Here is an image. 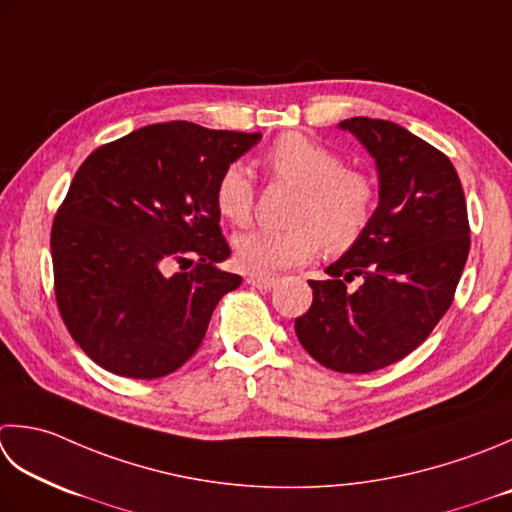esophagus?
Listing matches in <instances>:
<instances>
[{"label": "esophagus", "mask_w": 512, "mask_h": 512, "mask_svg": "<svg viewBox=\"0 0 512 512\" xmlns=\"http://www.w3.org/2000/svg\"><path fill=\"white\" fill-rule=\"evenodd\" d=\"M246 282L253 286V288H259V290H270V288L277 284V277L275 275H255V273H250L246 277Z\"/></svg>", "instance_id": "esophagus-1"}]
</instances>
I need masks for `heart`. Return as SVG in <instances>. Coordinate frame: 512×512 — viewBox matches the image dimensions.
I'll use <instances>...</instances> for the list:
<instances>
[{
	"label": "heart",
	"instance_id": "b5f03b06",
	"mask_svg": "<svg viewBox=\"0 0 512 512\" xmlns=\"http://www.w3.org/2000/svg\"><path fill=\"white\" fill-rule=\"evenodd\" d=\"M268 173L299 186L288 228H257L235 237V257L250 273L306 264L319 248L346 253L366 235L375 219L377 186L364 170L346 168L335 150L302 133H284L266 150ZM215 206L230 224L253 217L255 188L244 164H230L215 184Z\"/></svg>",
	"mask_w": 512,
	"mask_h": 512
}]
</instances>
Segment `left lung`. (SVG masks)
I'll use <instances>...</instances> for the list:
<instances>
[{"mask_svg":"<svg viewBox=\"0 0 512 512\" xmlns=\"http://www.w3.org/2000/svg\"><path fill=\"white\" fill-rule=\"evenodd\" d=\"M375 157L379 206L366 235L315 282L295 319L306 353L337 373H373L426 342L455 299L470 248L462 182L450 159L386 119L353 117ZM355 278L357 287H348Z\"/></svg>","mask_w":512,"mask_h":512,"instance_id":"8db88e82","label":"left lung"}]
</instances>
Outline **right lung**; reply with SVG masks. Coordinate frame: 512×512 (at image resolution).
Wrapping results in <instances>:
<instances>
[{"label": "right lung", "mask_w": 512, "mask_h": 512, "mask_svg": "<svg viewBox=\"0 0 512 512\" xmlns=\"http://www.w3.org/2000/svg\"><path fill=\"white\" fill-rule=\"evenodd\" d=\"M262 135L190 122L144 126L93 150L50 230L55 299L77 346L119 377L184 366L242 277L219 270L230 246L215 184ZM173 263L175 274L167 270Z\"/></svg>", "instance_id": "1"}]
</instances>
